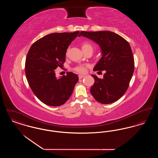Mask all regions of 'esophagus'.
Masks as SVG:
<instances>
[{"mask_svg": "<svg viewBox=\"0 0 158 158\" xmlns=\"http://www.w3.org/2000/svg\"><path fill=\"white\" fill-rule=\"evenodd\" d=\"M85 77V76L84 75H79V78L81 79H82L83 77Z\"/></svg>", "mask_w": 158, "mask_h": 158, "instance_id": "esophagus-1", "label": "esophagus"}]
</instances>
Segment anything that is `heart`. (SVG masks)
<instances>
[{"label":"heart","instance_id":"1","mask_svg":"<svg viewBox=\"0 0 158 158\" xmlns=\"http://www.w3.org/2000/svg\"><path fill=\"white\" fill-rule=\"evenodd\" d=\"M82 48L83 52L87 51L88 50H93V45L88 41H85L82 45ZM76 71L80 73H85L86 71V68L83 66H79L75 69Z\"/></svg>","mask_w":158,"mask_h":158}]
</instances>
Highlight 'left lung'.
<instances>
[{
    "instance_id": "left-lung-1",
    "label": "left lung",
    "mask_w": 158,
    "mask_h": 158,
    "mask_svg": "<svg viewBox=\"0 0 158 158\" xmlns=\"http://www.w3.org/2000/svg\"><path fill=\"white\" fill-rule=\"evenodd\" d=\"M88 38L99 45L102 57L94 71L105 70L103 79L95 75L90 93L98 102L108 104L119 99L127 90L135 69L131 47L120 35L108 31H81L79 37Z\"/></svg>"
}]
</instances>
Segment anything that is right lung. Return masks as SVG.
Returning <instances> with one entry per match:
<instances>
[{
    "label": "right lung",
    "instance_id": "add662e5",
    "mask_svg": "<svg viewBox=\"0 0 158 158\" xmlns=\"http://www.w3.org/2000/svg\"><path fill=\"white\" fill-rule=\"evenodd\" d=\"M79 33L48 34L35 41L28 51L25 61L27 79L34 95L46 105L64 104L79 80L78 76L72 72L57 78L54 71L63 66L69 45Z\"/></svg>",
    "mask_w": 158,
    "mask_h": 158
}]
</instances>
